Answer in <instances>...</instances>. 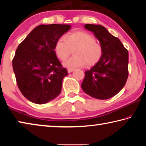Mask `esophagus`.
<instances>
[{
	"label": "esophagus",
	"mask_w": 146,
	"mask_h": 146,
	"mask_svg": "<svg viewBox=\"0 0 146 146\" xmlns=\"http://www.w3.org/2000/svg\"><path fill=\"white\" fill-rule=\"evenodd\" d=\"M74 70H75V69H73V68H68V73H71L73 71H74Z\"/></svg>",
	"instance_id": "34e87169"
}]
</instances>
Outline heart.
<instances>
[{"label":"heart","mask_w":146,"mask_h":146,"mask_svg":"<svg viewBox=\"0 0 146 146\" xmlns=\"http://www.w3.org/2000/svg\"><path fill=\"white\" fill-rule=\"evenodd\" d=\"M73 49L75 56L64 62L66 67H82L86 64L92 66L99 60L102 54L101 44L95 41L91 35L82 31L72 32L66 36V39L60 38L56 41L55 51L62 60L67 58Z\"/></svg>","instance_id":"obj_1"}]
</instances>
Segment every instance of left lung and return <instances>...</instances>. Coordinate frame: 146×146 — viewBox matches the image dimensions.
I'll return each mask as SVG.
<instances>
[{
    "label": "left lung",
    "mask_w": 146,
    "mask_h": 146,
    "mask_svg": "<svg viewBox=\"0 0 146 146\" xmlns=\"http://www.w3.org/2000/svg\"><path fill=\"white\" fill-rule=\"evenodd\" d=\"M84 27L100 41L102 54L100 60L85 72L81 86L91 97L108 99L117 95L126 83L129 74L128 51L104 26L87 24Z\"/></svg>",
    "instance_id": "8db88e82"
}]
</instances>
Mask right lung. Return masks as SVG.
I'll return each instance as SVG.
<instances>
[{
	"mask_svg": "<svg viewBox=\"0 0 146 146\" xmlns=\"http://www.w3.org/2000/svg\"><path fill=\"white\" fill-rule=\"evenodd\" d=\"M68 24L36 26L19 44L12 61L17 86L31 102L42 104L60 94L68 75L56 56V41L70 29Z\"/></svg>",
	"mask_w": 146,
	"mask_h": 146,
	"instance_id": "obj_1",
	"label": "right lung"
}]
</instances>
